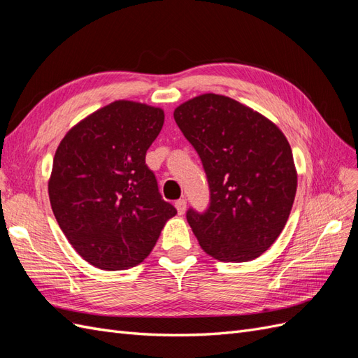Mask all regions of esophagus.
Returning a JSON list of instances; mask_svg holds the SVG:
<instances>
[{
  "instance_id": "obj_1",
  "label": "esophagus",
  "mask_w": 358,
  "mask_h": 358,
  "mask_svg": "<svg viewBox=\"0 0 358 358\" xmlns=\"http://www.w3.org/2000/svg\"><path fill=\"white\" fill-rule=\"evenodd\" d=\"M175 208L178 209L179 215H183L187 210V200L185 199H179L175 201Z\"/></svg>"
}]
</instances>
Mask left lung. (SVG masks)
Here are the masks:
<instances>
[{
  "label": "left lung",
  "mask_w": 358,
  "mask_h": 358,
  "mask_svg": "<svg viewBox=\"0 0 358 358\" xmlns=\"http://www.w3.org/2000/svg\"><path fill=\"white\" fill-rule=\"evenodd\" d=\"M173 115L209 183L208 209L187 212L200 246L220 262L259 257L284 230L296 197L288 140L263 115L224 95L196 96Z\"/></svg>",
  "instance_id": "1"
}]
</instances>
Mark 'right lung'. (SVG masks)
<instances>
[{"instance_id": "obj_1", "label": "right lung", "mask_w": 358, "mask_h": 358, "mask_svg": "<svg viewBox=\"0 0 358 358\" xmlns=\"http://www.w3.org/2000/svg\"><path fill=\"white\" fill-rule=\"evenodd\" d=\"M164 112L115 101L73 127L53 158L49 199L71 246L103 270L134 267L178 212L162 200L146 150Z\"/></svg>"}]
</instances>
